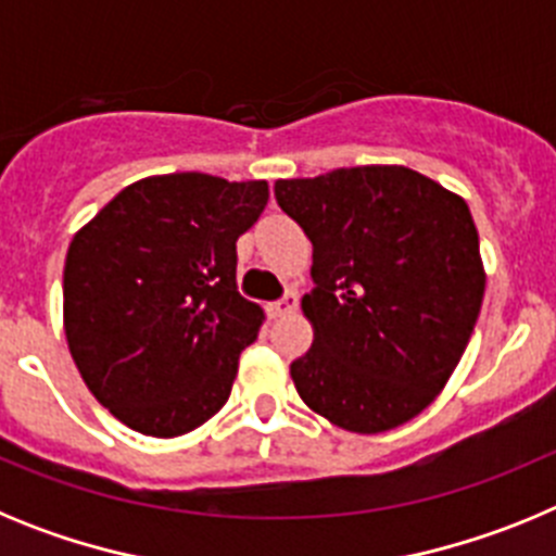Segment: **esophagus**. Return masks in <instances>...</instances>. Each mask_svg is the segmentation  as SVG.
<instances>
[{"mask_svg":"<svg viewBox=\"0 0 556 556\" xmlns=\"http://www.w3.org/2000/svg\"><path fill=\"white\" fill-rule=\"evenodd\" d=\"M298 303H301V298H298V292H287V294H283V298H281V301L269 303L267 312H269V317H283V314L294 312V308H298Z\"/></svg>","mask_w":556,"mask_h":556,"instance_id":"obj_1","label":"esophagus"}]
</instances>
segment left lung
Instances as JSON below:
<instances>
[{"label":"left lung","mask_w":556,"mask_h":556,"mask_svg":"<svg viewBox=\"0 0 556 556\" xmlns=\"http://www.w3.org/2000/svg\"><path fill=\"white\" fill-rule=\"evenodd\" d=\"M312 239L314 326L289 372L333 426L378 434L434 401L468 348L484 298L468 203L406 166H351L275 184Z\"/></svg>","instance_id":"obj_1"}]
</instances>
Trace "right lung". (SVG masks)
I'll use <instances>...</instances> for the list:
<instances>
[{
    "label": "right lung",
    "mask_w": 556,
    "mask_h": 556,
    "mask_svg": "<svg viewBox=\"0 0 556 556\" xmlns=\"http://www.w3.org/2000/svg\"><path fill=\"white\" fill-rule=\"evenodd\" d=\"M267 200L264 180L159 175L122 189L68 244V351L132 431L186 434L228 401L264 320L236 289V239Z\"/></svg>",
    "instance_id": "right-lung-1"
}]
</instances>
